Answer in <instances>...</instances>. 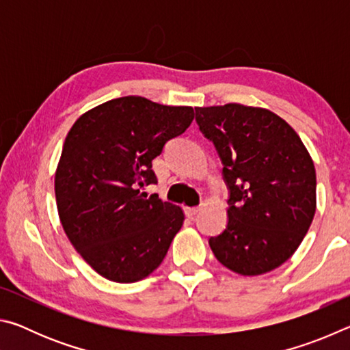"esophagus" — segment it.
I'll use <instances>...</instances> for the list:
<instances>
[{"mask_svg":"<svg viewBox=\"0 0 350 350\" xmlns=\"http://www.w3.org/2000/svg\"><path fill=\"white\" fill-rule=\"evenodd\" d=\"M199 206H187L185 208V215L188 216V217H194L199 213Z\"/></svg>","mask_w":350,"mask_h":350,"instance_id":"obj_1","label":"esophagus"}]
</instances>
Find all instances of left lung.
<instances>
[{
	"instance_id": "obj_1",
	"label": "left lung",
	"mask_w": 350,
	"mask_h": 350,
	"mask_svg": "<svg viewBox=\"0 0 350 350\" xmlns=\"http://www.w3.org/2000/svg\"><path fill=\"white\" fill-rule=\"evenodd\" d=\"M194 109L230 189L227 228L210 238L213 253L244 276L275 270L296 252L315 216L317 174L309 151L269 109L239 103Z\"/></svg>"
}]
</instances>
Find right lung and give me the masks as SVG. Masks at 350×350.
<instances>
[{"label": "right lung", "mask_w": 350, "mask_h": 350, "mask_svg": "<svg viewBox=\"0 0 350 350\" xmlns=\"http://www.w3.org/2000/svg\"><path fill=\"white\" fill-rule=\"evenodd\" d=\"M191 106L139 96L109 100L77 118L55 171L64 233L98 275L135 282L151 275L183 224L180 206L139 187L156 183L152 161L191 125Z\"/></svg>", "instance_id": "1"}]
</instances>
